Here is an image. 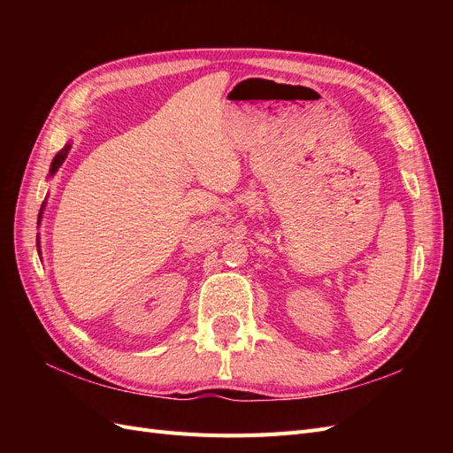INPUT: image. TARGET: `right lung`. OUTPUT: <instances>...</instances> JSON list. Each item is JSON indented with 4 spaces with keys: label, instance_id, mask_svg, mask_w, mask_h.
I'll list each match as a JSON object with an SVG mask.
<instances>
[{
    "label": "right lung",
    "instance_id": "right-lung-1",
    "mask_svg": "<svg viewBox=\"0 0 453 453\" xmlns=\"http://www.w3.org/2000/svg\"><path fill=\"white\" fill-rule=\"evenodd\" d=\"M70 149H72V143H65L58 153H57V157L52 158V162H50V168H49V177H52L54 173L58 172V168L62 166L64 164V160H65V157H67V153H70ZM43 211H45V202H43V205H41V211H39V221H37V225H41V217H43ZM37 253L41 255V250H39V234H37Z\"/></svg>",
    "mask_w": 453,
    "mask_h": 453
}]
</instances>
